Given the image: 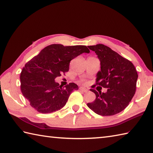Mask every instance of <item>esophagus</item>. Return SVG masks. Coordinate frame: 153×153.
I'll return each instance as SVG.
<instances>
[{"label": "esophagus", "mask_w": 153, "mask_h": 153, "mask_svg": "<svg viewBox=\"0 0 153 153\" xmlns=\"http://www.w3.org/2000/svg\"><path fill=\"white\" fill-rule=\"evenodd\" d=\"M79 89H80V91H83V92H84V93H87V92H88V89H86V88H84V87H79Z\"/></svg>", "instance_id": "esophagus-1"}]
</instances>
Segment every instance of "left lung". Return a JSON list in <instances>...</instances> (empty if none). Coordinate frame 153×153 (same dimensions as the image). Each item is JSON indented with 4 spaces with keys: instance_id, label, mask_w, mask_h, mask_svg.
<instances>
[{
    "instance_id": "left-lung-1",
    "label": "left lung",
    "mask_w": 153,
    "mask_h": 153,
    "mask_svg": "<svg viewBox=\"0 0 153 153\" xmlns=\"http://www.w3.org/2000/svg\"><path fill=\"white\" fill-rule=\"evenodd\" d=\"M100 62V71L97 74L96 85L107 88L106 93L97 92L93 102L87 106L101 116H112L128 106L136 90L138 74L134 65L116 52L102 44L88 46ZM95 85H93V88Z\"/></svg>"
}]
</instances>
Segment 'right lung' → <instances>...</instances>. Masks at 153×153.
<instances>
[{"label":"right lung","mask_w":153,"mask_h":153,"mask_svg":"<svg viewBox=\"0 0 153 153\" xmlns=\"http://www.w3.org/2000/svg\"><path fill=\"white\" fill-rule=\"evenodd\" d=\"M84 45L66 46L53 44L25 64L20 74L21 91L31 106L40 113H51L66 105L71 92L78 89L76 83L62 87L56 77L69 70L70 61L82 53H89Z\"/></svg>","instance_id":"obj_1"}]
</instances>
